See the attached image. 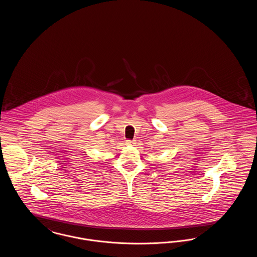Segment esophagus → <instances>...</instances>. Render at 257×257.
<instances>
[{"label":"esophagus","mask_w":257,"mask_h":257,"mask_svg":"<svg viewBox=\"0 0 257 257\" xmlns=\"http://www.w3.org/2000/svg\"><path fill=\"white\" fill-rule=\"evenodd\" d=\"M133 143H134V142H133V141H130V140H127V141L125 142V144H126V145H132Z\"/></svg>","instance_id":"34e87169"}]
</instances>
